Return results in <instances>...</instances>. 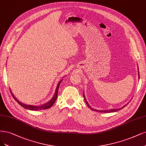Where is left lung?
<instances>
[{"label":"left lung","instance_id":"left-lung-1","mask_svg":"<svg viewBox=\"0 0 146 146\" xmlns=\"http://www.w3.org/2000/svg\"><path fill=\"white\" fill-rule=\"evenodd\" d=\"M84 100H85V102H86V104L88 105V106L90 109H92V110H95V109H92L91 108H90V106H89V104H88V103H87V102H86V98H84ZM126 105H125V106ZM125 106H124V107H125ZM122 108H123V107H122L121 108H119V109H111V110H100V111H99V112H116V111H118V110H121ZM95 111H98V110H95Z\"/></svg>","mask_w":146,"mask_h":146}]
</instances>
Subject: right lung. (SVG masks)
I'll return each mask as SVG.
<instances>
[{
    "label": "right lung",
    "mask_w": 146,
    "mask_h": 146,
    "mask_svg": "<svg viewBox=\"0 0 146 146\" xmlns=\"http://www.w3.org/2000/svg\"><path fill=\"white\" fill-rule=\"evenodd\" d=\"M62 82V80L60 81L58 85L57 86V88H56V92H55V94L54 95L53 98L50 100V101L49 102H48L47 103L44 104L43 105H42V106H31V105H27V104H24L20 102L19 101H18V100H17V98L16 97H14V95L13 94V93L11 92V90H10V92H11V94L12 95L13 97L14 98V100H16V101L22 107L27 109H29V110H43V109H49L50 108L52 107V106L53 105V104L54 103L55 101L57 100V94H58V88H59V86H60V83ZM10 90V89H9Z\"/></svg>",
    "instance_id": "add662e5"
}]
</instances>
